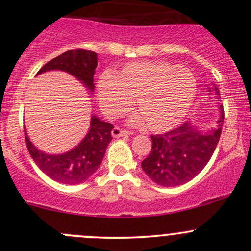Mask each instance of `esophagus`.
I'll return each instance as SVG.
<instances>
[{
    "label": "esophagus",
    "mask_w": 251,
    "mask_h": 251,
    "mask_svg": "<svg viewBox=\"0 0 251 251\" xmlns=\"http://www.w3.org/2000/svg\"><path fill=\"white\" fill-rule=\"evenodd\" d=\"M131 134V132L126 131V129H123L120 127H114L112 129V135H113L114 138H119V137H126V135H129Z\"/></svg>",
    "instance_id": "esophagus-1"
}]
</instances>
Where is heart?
I'll list each match as a JSON object with an SVG mask.
<instances>
[{"mask_svg": "<svg viewBox=\"0 0 251 251\" xmlns=\"http://www.w3.org/2000/svg\"><path fill=\"white\" fill-rule=\"evenodd\" d=\"M197 83L191 71L166 61H134L113 75L105 73L98 82V98L108 116L135 108L153 132L169 131L186 116L196 97ZM135 123L143 122L140 117Z\"/></svg>", "mask_w": 251, "mask_h": 251, "instance_id": "heart-1", "label": "heart"}]
</instances>
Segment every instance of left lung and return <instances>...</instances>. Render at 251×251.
<instances>
[{"instance_id":"left-lung-1","label":"left lung","mask_w":251,"mask_h":251,"mask_svg":"<svg viewBox=\"0 0 251 251\" xmlns=\"http://www.w3.org/2000/svg\"><path fill=\"white\" fill-rule=\"evenodd\" d=\"M209 91L220 96L216 86ZM220 109L217 128L208 133H201L190 123H184L164 134L151 135V152L142 162L145 174L162 186H178L194 179L205 168L220 140L223 106Z\"/></svg>"}]
</instances>
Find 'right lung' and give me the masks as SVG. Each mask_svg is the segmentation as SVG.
Segmentation results:
<instances>
[{
	"label": "right lung",
	"mask_w": 251,
	"mask_h": 251,
	"mask_svg": "<svg viewBox=\"0 0 251 251\" xmlns=\"http://www.w3.org/2000/svg\"><path fill=\"white\" fill-rule=\"evenodd\" d=\"M98 66L96 51L87 50H67L50 60L36 75L48 71H63L94 91V73ZM111 123L92 117L88 133L79 145L62 154H47L33 145L25 129V144L36 165L53 180L68 185L83 183L99 169L109 142L112 140Z\"/></svg>",
	"instance_id": "right-lung-1"
}]
</instances>
